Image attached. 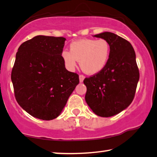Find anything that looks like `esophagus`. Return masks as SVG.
Masks as SVG:
<instances>
[{"label": "esophagus", "instance_id": "1", "mask_svg": "<svg viewBox=\"0 0 157 157\" xmlns=\"http://www.w3.org/2000/svg\"><path fill=\"white\" fill-rule=\"evenodd\" d=\"M85 77L83 75H79V82H82L84 79H85Z\"/></svg>", "mask_w": 157, "mask_h": 157}]
</instances>
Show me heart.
<instances>
[{"mask_svg":"<svg viewBox=\"0 0 157 157\" xmlns=\"http://www.w3.org/2000/svg\"><path fill=\"white\" fill-rule=\"evenodd\" d=\"M110 53L111 46L106 39H83L71 43L70 52L64 51L62 57L70 68L75 67L77 60H79V66L83 72L94 75L106 66Z\"/></svg>","mask_w":157,"mask_h":157,"instance_id":"obj_1","label":"heart"}]
</instances>
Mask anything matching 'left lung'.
<instances>
[{"label": "left lung", "instance_id": "obj_1", "mask_svg": "<svg viewBox=\"0 0 157 157\" xmlns=\"http://www.w3.org/2000/svg\"><path fill=\"white\" fill-rule=\"evenodd\" d=\"M109 42L111 53L104 69L84 79L85 100L94 113L111 117L132 103L140 78L135 52L129 41L111 32L94 35Z\"/></svg>", "mask_w": 157, "mask_h": 157}]
</instances>
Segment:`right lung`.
I'll return each instance as SVG.
<instances>
[{
    "instance_id": "obj_1",
    "label": "right lung",
    "mask_w": 157,
    "mask_h": 157,
    "mask_svg": "<svg viewBox=\"0 0 157 157\" xmlns=\"http://www.w3.org/2000/svg\"><path fill=\"white\" fill-rule=\"evenodd\" d=\"M64 37L34 36L21 44L11 72L16 101L35 118L53 120L60 115L79 84L62 57Z\"/></svg>"
}]
</instances>
